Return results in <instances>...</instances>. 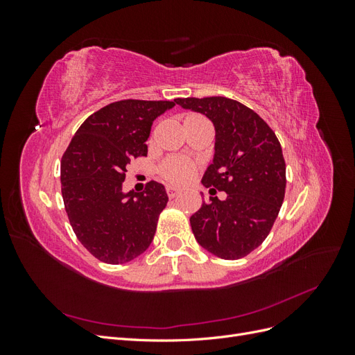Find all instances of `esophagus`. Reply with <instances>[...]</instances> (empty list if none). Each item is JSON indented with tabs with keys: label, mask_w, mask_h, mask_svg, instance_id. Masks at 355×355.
Instances as JSON below:
<instances>
[{
	"label": "esophagus",
	"mask_w": 355,
	"mask_h": 355,
	"mask_svg": "<svg viewBox=\"0 0 355 355\" xmlns=\"http://www.w3.org/2000/svg\"><path fill=\"white\" fill-rule=\"evenodd\" d=\"M166 191H167V196H168L170 198H175V197L179 194V191L175 189V188H171V187H167Z\"/></svg>",
	"instance_id": "esophagus-1"
}]
</instances>
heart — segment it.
<instances>
[{
	"label": "heart",
	"instance_id": "heart-1",
	"mask_svg": "<svg viewBox=\"0 0 355 355\" xmlns=\"http://www.w3.org/2000/svg\"><path fill=\"white\" fill-rule=\"evenodd\" d=\"M191 116H198V115H189ZM159 175L166 179L168 184L175 187H184L192 180L196 176L197 164L194 161H191L184 157H168L158 167Z\"/></svg>",
	"mask_w": 355,
	"mask_h": 355
}]
</instances>
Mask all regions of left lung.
Returning <instances> with one entry per match:
<instances>
[{"instance_id":"obj_1","label":"left lung","mask_w":355,"mask_h":355,"mask_svg":"<svg viewBox=\"0 0 355 355\" xmlns=\"http://www.w3.org/2000/svg\"><path fill=\"white\" fill-rule=\"evenodd\" d=\"M206 115L214 125L213 163L202 185L227 192L210 197L189 222L196 240L220 259L235 261L259 247L270 234L286 192V163L272 128L245 105L223 96L175 101Z\"/></svg>"}]
</instances>
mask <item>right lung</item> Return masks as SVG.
<instances>
[{
    "label": "right lung",
    "instance_id": "1",
    "mask_svg": "<svg viewBox=\"0 0 355 355\" xmlns=\"http://www.w3.org/2000/svg\"><path fill=\"white\" fill-rule=\"evenodd\" d=\"M170 101H118L103 106L73 135L60 161L62 197L71 227L96 259L133 261L153 243L159 213L168 201L151 180L141 194L123 192L125 166L146 157V141Z\"/></svg>",
    "mask_w": 355,
    "mask_h": 355
}]
</instances>
